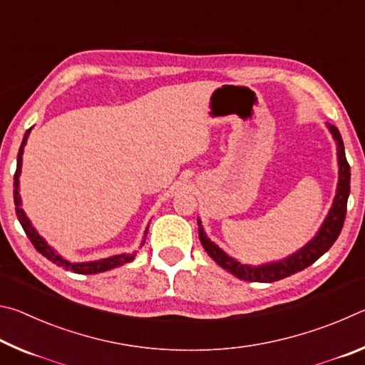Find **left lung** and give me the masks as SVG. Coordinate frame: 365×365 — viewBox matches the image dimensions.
Instances as JSON below:
<instances>
[{"label": "left lung", "instance_id": "left-lung-1", "mask_svg": "<svg viewBox=\"0 0 365 365\" xmlns=\"http://www.w3.org/2000/svg\"><path fill=\"white\" fill-rule=\"evenodd\" d=\"M330 132L333 133V138L336 140V146H338L339 180H338L336 196H335V201H333V206L330 209L329 215H327L322 228H320L319 233L314 237L312 242L307 243L304 248L296 252V255L283 259L280 262L265 264V265H261V267H250V265L240 264L235 261V259L228 257L225 252L219 248V246H215L211 240L206 237L200 220H197L202 248L206 250L207 255L211 256L214 261L220 265V267H224L235 277H238V279L246 280V282L272 283V282L287 279V277L296 274V272L304 270L331 248V245L336 242L339 233H341V228L344 224L346 206H348V196H349L351 172H349L348 160H346V156H344V145H343L341 135H339L338 128L335 125H330Z\"/></svg>", "mask_w": 365, "mask_h": 365}]
</instances>
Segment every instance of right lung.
Returning a JSON list of instances; mask_svg holds the SVG:
<instances>
[{
	"label": "right lung",
	"mask_w": 365,
	"mask_h": 365,
	"mask_svg": "<svg viewBox=\"0 0 365 365\" xmlns=\"http://www.w3.org/2000/svg\"><path fill=\"white\" fill-rule=\"evenodd\" d=\"M32 128H29L24 135V140H22V145H21V150L17 153V169H16V174H14V205H16V214H17V219H19L21 225L24 228V232L29 237L30 242L35 246V250L40 252L41 256H45L48 261H51L53 264L59 265V267H64L67 270H72L73 274H100V272L104 270H110L114 267H119V265H123L127 262L133 261L135 257V252L133 255H119V256H113V257H108V259H101V261H95V262H82V264H72L69 261H66V259L61 257L58 252H54V250L51 246H48V243L43 240L38 233L35 232V228L30 224L29 219L26 217V214L21 209V196H19V175H21V165H22V153H24V146L27 143V138H29V133ZM148 232V228H146ZM145 238H146V233H145ZM145 243V242H143Z\"/></svg>",
	"instance_id": "right-lung-1"
}]
</instances>
